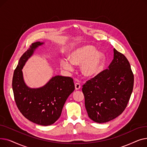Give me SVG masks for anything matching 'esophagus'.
I'll return each instance as SVG.
<instances>
[{"mask_svg": "<svg viewBox=\"0 0 147 147\" xmlns=\"http://www.w3.org/2000/svg\"><path fill=\"white\" fill-rule=\"evenodd\" d=\"M80 88H81V86H80V84L79 83H75V89L76 90H79L80 89Z\"/></svg>", "mask_w": 147, "mask_h": 147, "instance_id": "esophagus-1", "label": "esophagus"}]
</instances>
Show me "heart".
Here are the masks:
<instances>
[{
    "instance_id": "1",
    "label": "heart",
    "mask_w": 147,
    "mask_h": 147,
    "mask_svg": "<svg viewBox=\"0 0 147 147\" xmlns=\"http://www.w3.org/2000/svg\"><path fill=\"white\" fill-rule=\"evenodd\" d=\"M106 63V56L102 51H96L94 46H79L69 53V59L61 60V68L67 71L73 69V65H80V71L84 78H95L102 71Z\"/></svg>"
}]
</instances>
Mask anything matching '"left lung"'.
Instances as JSON below:
<instances>
[{"label": "left lung", "instance_id": "left-lung-1", "mask_svg": "<svg viewBox=\"0 0 147 147\" xmlns=\"http://www.w3.org/2000/svg\"><path fill=\"white\" fill-rule=\"evenodd\" d=\"M109 68L82 88L88 116L98 123L111 121L123 112L134 88V76L129 61L115 49Z\"/></svg>", "mask_w": 147, "mask_h": 147}]
</instances>
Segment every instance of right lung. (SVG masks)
<instances>
[{"label": "right lung", "mask_w": 147, "mask_h": 147, "mask_svg": "<svg viewBox=\"0 0 147 147\" xmlns=\"http://www.w3.org/2000/svg\"><path fill=\"white\" fill-rule=\"evenodd\" d=\"M44 44L40 42L32 43L21 56L13 73L12 89L22 114L36 124L49 126L59 118L66 100L75 87L73 79L62 76L52 77L40 88H31L27 85L22 69L36 49Z\"/></svg>", "instance_id": "1"}]
</instances>
